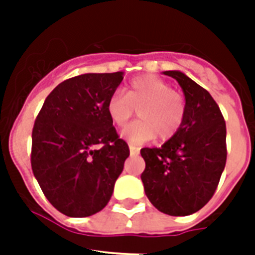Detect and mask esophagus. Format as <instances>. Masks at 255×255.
Returning <instances> with one entry per match:
<instances>
[{"instance_id": "1", "label": "esophagus", "mask_w": 255, "mask_h": 255, "mask_svg": "<svg viewBox=\"0 0 255 255\" xmlns=\"http://www.w3.org/2000/svg\"><path fill=\"white\" fill-rule=\"evenodd\" d=\"M129 153H131L132 156L139 155V148L135 147V145H129Z\"/></svg>"}]
</instances>
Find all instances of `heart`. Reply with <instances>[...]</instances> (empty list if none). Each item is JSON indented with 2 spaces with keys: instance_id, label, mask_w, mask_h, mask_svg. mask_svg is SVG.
<instances>
[{
  "instance_id": "heart-1",
  "label": "heart",
  "mask_w": 255,
  "mask_h": 255,
  "mask_svg": "<svg viewBox=\"0 0 255 255\" xmlns=\"http://www.w3.org/2000/svg\"><path fill=\"white\" fill-rule=\"evenodd\" d=\"M135 110L139 119L124 128L122 136L129 144L151 141L159 135L168 140L180 131L186 115L185 98L164 79L155 75H143L129 82L126 94L115 92L107 99L106 111L116 127H124Z\"/></svg>"
}]
</instances>
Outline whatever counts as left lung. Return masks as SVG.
I'll return each mask as SVG.
<instances>
[{
    "label": "left lung",
    "instance_id": "obj_1",
    "mask_svg": "<svg viewBox=\"0 0 255 255\" xmlns=\"http://www.w3.org/2000/svg\"><path fill=\"white\" fill-rule=\"evenodd\" d=\"M185 95L180 131L160 148H143L141 181L148 200L169 216H189L213 197L226 164V124L205 88L181 71H164Z\"/></svg>",
    "mask_w": 255,
    "mask_h": 255
}]
</instances>
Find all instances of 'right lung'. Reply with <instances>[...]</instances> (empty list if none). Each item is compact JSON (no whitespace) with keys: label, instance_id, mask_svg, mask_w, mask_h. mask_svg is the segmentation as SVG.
<instances>
[{"label":"right lung","instance_id":"1","mask_svg":"<svg viewBox=\"0 0 255 255\" xmlns=\"http://www.w3.org/2000/svg\"><path fill=\"white\" fill-rule=\"evenodd\" d=\"M123 73L83 74L50 92L31 133V169L50 204L69 217L107 205L129 156L106 111Z\"/></svg>","mask_w":255,"mask_h":255}]
</instances>
